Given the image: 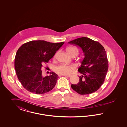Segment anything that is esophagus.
Returning a JSON list of instances; mask_svg holds the SVG:
<instances>
[{"label":"esophagus","instance_id":"34e87169","mask_svg":"<svg viewBox=\"0 0 127 127\" xmlns=\"http://www.w3.org/2000/svg\"><path fill=\"white\" fill-rule=\"evenodd\" d=\"M63 76H64V77H68V78H69L71 76V75H62Z\"/></svg>","mask_w":127,"mask_h":127}]
</instances>
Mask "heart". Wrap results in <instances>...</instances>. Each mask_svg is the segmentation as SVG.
I'll use <instances>...</instances> for the list:
<instances>
[{"instance_id": "heart-1", "label": "heart", "mask_w": 127, "mask_h": 127, "mask_svg": "<svg viewBox=\"0 0 127 127\" xmlns=\"http://www.w3.org/2000/svg\"><path fill=\"white\" fill-rule=\"evenodd\" d=\"M67 53L71 56L74 53L78 54L79 51L78 48L73 46L69 47L66 48ZM75 68V66L73 65H66L65 64H61L55 67V72L61 75H67L70 74L72 70Z\"/></svg>"}]
</instances>
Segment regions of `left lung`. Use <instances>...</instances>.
Listing matches in <instances>:
<instances>
[{
  "label": "left lung",
  "mask_w": 127,
  "mask_h": 127,
  "mask_svg": "<svg viewBox=\"0 0 127 127\" xmlns=\"http://www.w3.org/2000/svg\"><path fill=\"white\" fill-rule=\"evenodd\" d=\"M80 47L84 58L78 68L82 74L77 84L71 85L73 90L80 95H87L97 91L103 84L109 64L105 48L96 41L82 37L68 42Z\"/></svg>",
  "instance_id": "8db88e82"
}]
</instances>
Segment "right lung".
Returning a JSON list of instances; mask_svg holds the SVG:
<instances>
[{
    "label": "right lung",
    "mask_w": 127,
    "mask_h": 127,
    "mask_svg": "<svg viewBox=\"0 0 127 127\" xmlns=\"http://www.w3.org/2000/svg\"><path fill=\"white\" fill-rule=\"evenodd\" d=\"M64 43L32 40L18 48L15 59V68L18 78L26 90L43 94L54 88L58 75L51 72L49 76L44 77L41 67L48 63Z\"/></svg>",
    "instance_id": "add662e5"
}]
</instances>
